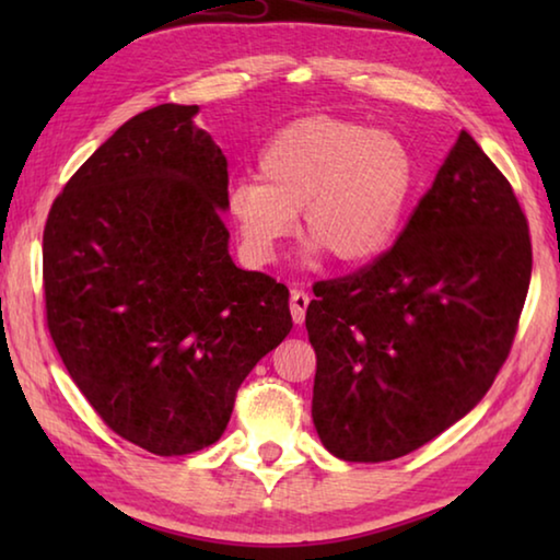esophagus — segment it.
I'll list each match as a JSON object with an SVG mask.
<instances>
[{"instance_id": "34e87169", "label": "esophagus", "mask_w": 560, "mask_h": 560, "mask_svg": "<svg viewBox=\"0 0 560 560\" xmlns=\"http://www.w3.org/2000/svg\"><path fill=\"white\" fill-rule=\"evenodd\" d=\"M308 303H311V299H308V293L306 291H299V289H293L291 291V301H289V308H291V318H293V324H303V320H306V308H308Z\"/></svg>"}]
</instances>
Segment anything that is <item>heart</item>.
<instances>
[{"label":"heart","instance_id":"b5f03b06","mask_svg":"<svg viewBox=\"0 0 560 560\" xmlns=\"http://www.w3.org/2000/svg\"><path fill=\"white\" fill-rule=\"evenodd\" d=\"M259 179L226 192V214L254 264H269L296 230L306 257L363 267L393 244L415 189V160L400 136L334 116L283 126L259 153Z\"/></svg>","mask_w":560,"mask_h":560}]
</instances>
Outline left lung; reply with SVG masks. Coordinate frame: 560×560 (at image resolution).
<instances>
[{"instance_id":"left-lung-1","label":"left lung","mask_w":560,"mask_h":560,"mask_svg":"<svg viewBox=\"0 0 560 560\" xmlns=\"http://www.w3.org/2000/svg\"><path fill=\"white\" fill-rule=\"evenodd\" d=\"M530 281L526 214L467 130L397 242L314 283V424L346 462L405 457L462 420L514 343Z\"/></svg>"}]
</instances>
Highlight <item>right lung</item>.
I'll return each instance as SVG.
<instances>
[{"mask_svg": "<svg viewBox=\"0 0 560 560\" xmlns=\"http://www.w3.org/2000/svg\"><path fill=\"white\" fill-rule=\"evenodd\" d=\"M163 103L113 132L44 226L46 324L108 428L160 457L222 438L252 368L291 330L289 289L230 257L226 158Z\"/></svg>", "mask_w": 560, "mask_h": 560, "instance_id": "right-lung-1", "label": "right lung"}]
</instances>
